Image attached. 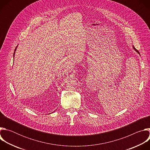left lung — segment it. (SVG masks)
Listing matches in <instances>:
<instances>
[{
	"instance_id": "left-lung-1",
	"label": "left lung",
	"mask_w": 150,
	"mask_h": 150,
	"mask_svg": "<svg viewBox=\"0 0 150 150\" xmlns=\"http://www.w3.org/2000/svg\"><path fill=\"white\" fill-rule=\"evenodd\" d=\"M133 48H134V50H135V51H136L138 54H139V52H138V50H137L134 47V46H133Z\"/></svg>"
}]
</instances>
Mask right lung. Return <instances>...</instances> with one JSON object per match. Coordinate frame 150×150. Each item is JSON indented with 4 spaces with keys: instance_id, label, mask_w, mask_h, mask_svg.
I'll return each instance as SVG.
<instances>
[{
    "instance_id": "right-lung-1",
    "label": "right lung",
    "mask_w": 150,
    "mask_h": 150,
    "mask_svg": "<svg viewBox=\"0 0 150 150\" xmlns=\"http://www.w3.org/2000/svg\"><path fill=\"white\" fill-rule=\"evenodd\" d=\"M17 47H18V46L16 47V48H15V51H14V53H13V57H14V56H15V51H16V48H17Z\"/></svg>"
}]
</instances>
